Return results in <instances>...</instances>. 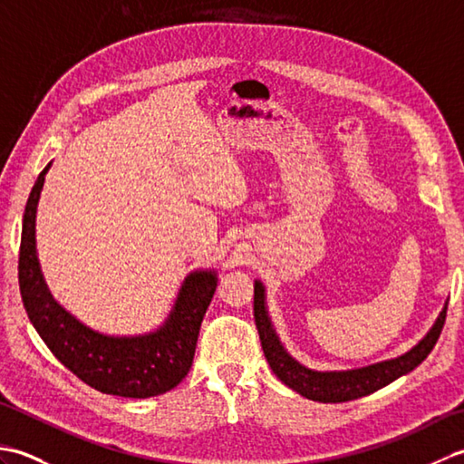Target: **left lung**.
I'll list each match as a JSON object with an SVG mask.
<instances>
[{
  "mask_svg": "<svg viewBox=\"0 0 464 464\" xmlns=\"http://www.w3.org/2000/svg\"><path fill=\"white\" fill-rule=\"evenodd\" d=\"M447 304L442 307L435 324L411 351L402 353L401 357L387 359L381 362L367 364L361 369H347V371H314L304 367L299 361H295L287 349L283 347L277 331L273 329V323L265 303V287L257 279L255 281V324H257L261 347L273 372L287 384L289 389L297 391L301 397L319 401V402H347L353 399L367 397L371 392L387 387L389 382L397 381L402 374L417 369L419 364L429 357V353L435 347L442 324L447 319Z\"/></svg>",
  "mask_w": 464,
  "mask_h": 464,
  "instance_id": "1",
  "label": "left lung"
}]
</instances>
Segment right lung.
Masks as SVG:
<instances>
[{
  "label": "right lung",
  "mask_w": 464,
  "mask_h": 464,
  "mask_svg": "<svg viewBox=\"0 0 464 464\" xmlns=\"http://www.w3.org/2000/svg\"><path fill=\"white\" fill-rule=\"evenodd\" d=\"M49 167L29 193L22 225L17 275L27 317L59 362L95 391L127 399L163 395L191 369L201 321L217 289V271L187 275L165 323L151 333L115 337L87 327L53 299L39 267L35 215Z\"/></svg>",
  "instance_id": "right-lung-1"
}]
</instances>
